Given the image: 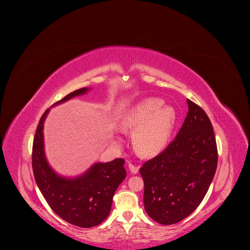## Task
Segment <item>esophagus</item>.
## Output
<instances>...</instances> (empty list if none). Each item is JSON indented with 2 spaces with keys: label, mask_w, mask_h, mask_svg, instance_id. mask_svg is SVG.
Segmentation results:
<instances>
[{
  "label": "esophagus",
  "mask_w": 250,
  "mask_h": 250,
  "mask_svg": "<svg viewBox=\"0 0 250 250\" xmlns=\"http://www.w3.org/2000/svg\"><path fill=\"white\" fill-rule=\"evenodd\" d=\"M128 169H129V171L132 172L133 174H136V173L139 172L140 167L137 166V165H134V164H132V163H129V164H128Z\"/></svg>",
  "instance_id": "1"
}]
</instances>
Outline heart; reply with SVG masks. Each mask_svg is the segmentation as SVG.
Returning a JSON list of instances; mask_svg holds the SVG:
<instances>
[{
    "label": "heart",
    "instance_id": "heart-1",
    "mask_svg": "<svg viewBox=\"0 0 250 250\" xmlns=\"http://www.w3.org/2000/svg\"><path fill=\"white\" fill-rule=\"evenodd\" d=\"M176 121L172 107L159 98H146L129 107L122 117L124 130H135L133 145L144 157H154L167 146Z\"/></svg>",
    "mask_w": 250,
    "mask_h": 250
}]
</instances>
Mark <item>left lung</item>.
<instances>
[{"label": "left lung", "mask_w": 250, "mask_h": 250, "mask_svg": "<svg viewBox=\"0 0 250 250\" xmlns=\"http://www.w3.org/2000/svg\"><path fill=\"white\" fill-rule=\"evenodd\" d=\"M188 112L175 139L144 163V206L162 225L186 219L204 200L215 176L218 152L207 113L188 99Z\"/></svg>", "instance_id": "8db88e82"}]
</instances>
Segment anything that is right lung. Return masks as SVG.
Returning <instances> with one entry per match:
<instances>
[{
	"label": "right lung",
	"instance_id": "1",
	"mask_svg": "<svg viewBox=\"0 0 250 250\" xmlns=\"http://www.w3.org/2000/svg\"><path fill=\"white\" fill-rule=\"evenodd\" d=\"M90 88L78 89L54 104V106L74 97L88 93ZM48 108L37 125L32 147V168L36 185L45 201L58 216L82 228L99 225L110 213L112 198L126 176L125 160L97 162L75 177L57 173L48 164L44 152L43 125Z\"/></svg>",
	"mask_w": 250,
	"mask_h": 250
}]
</instances>
